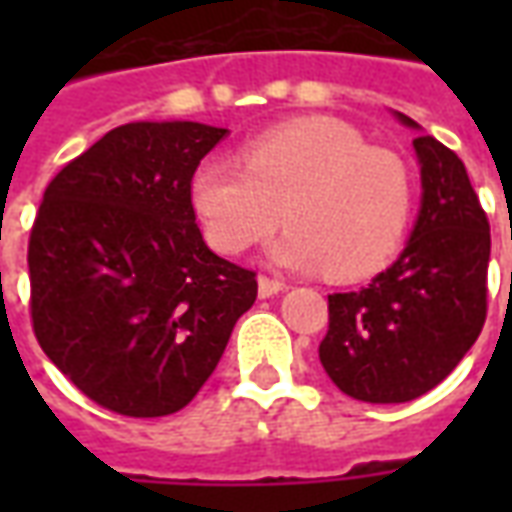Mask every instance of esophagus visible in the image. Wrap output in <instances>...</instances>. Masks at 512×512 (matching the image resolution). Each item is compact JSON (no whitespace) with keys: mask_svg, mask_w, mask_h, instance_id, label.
<instances>
[{"mask_svg":"<svg viewBox=\"0 0 512 512\" xmlns=\"http://www.w3.org/2000/svg\"><path fill=\"white\" fill-rule=\"evenodd\" d=\"M279 290H285V282H279V279L274 277H266V274H260V277H257V293H260L263 299H268V296H277Z\"/></svg>","mask_w":512,"mask_h":512,"instance_id":"1","label":"esophagus"}]
</instances>
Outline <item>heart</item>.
<instances>
[{
  "label": "heart",
  "mask_w": 512,
  "mask_h": 512,
  "mask_svg": "<svg viewBox=\"0 0 512 512\" xmlns=\"http://www.w3.org/2000/svg\"><path fill=\"white\" fill-rule=\"evenodd\" d=\"M189 200L205 241L244 255L285 219L274 244L282 266L340 282L373 277L397 255L414 205L406 161L373 147L334 117L268 128L233 158H205L191 172Z\"/></svg>",
  "instance_id": "b5f03b06"
}]
</instances>
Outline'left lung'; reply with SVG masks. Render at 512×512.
<instances>
[{"mask_svg": "<svg viewBox=\"0 0 512 512\" xmlns=\"http://www.w3.org/2000/svg\"><path fill=\"white\" fill-rule=\"evenodd\" d=\"M403 126L419 128L400 115ZM422 208L403 255L367 288L329 296L318 356L340 392L406 403L450 376L488 312L491 227L463 161L417 136Z\"/></svg>", "mask_w": 512, "mask_h": 512, "instance_id": "left-lung-1", "label": "left lung"}]
</instances>
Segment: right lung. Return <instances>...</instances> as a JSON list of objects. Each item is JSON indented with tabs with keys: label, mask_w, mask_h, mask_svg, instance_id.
<instances>
[{
	"label": "right lung",
	"mask_w": 512,
	"mask_h": 512,
	"mask_svg": "<svg viewBox=\"0 0 512 512\" xmlns=\"http://www.w3.org/2000/svg\"><path fill=\"white\" fill-rule=\"evenodd\" d=\"M227 128L126 123L54 175L29 233L43 354L123 417L189 406L257 299L255 271L213 255L191 172Z\"/></svg>",
	"instance_id": "right-lung-1"
}]
</instances>
